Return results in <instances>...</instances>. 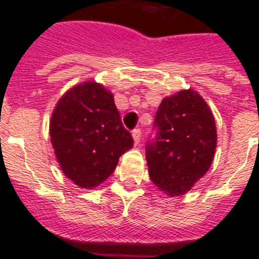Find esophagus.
Returning <instances> with one entry per match:
<instances>
[{
    "mask_svg": "<svg viewBox=\"0 0 259 259\" xmlns=\"http://www.w3.org/2000/svg\"><path fill=\"white\" fill-rule=\"evenodd\" d=\"M132 136H133L134 144H136V145H138V144H140V141H141V130L134 129L133 133H132Z\"/></svg>",
    "mask_w": 259,
    "mask_h": 259,
    "instance_id": "1",
    "label": "esophagus"
}]
</instances>
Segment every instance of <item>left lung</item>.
Listing matches in <instances>:
<instances>
[{"label": "left lung", "mask_w": 259, "mask_h": 259, "mask_svg": "<svg viewBox=\"0 0 259 259\" xmlns=\"http://www.w3.org/2000/svg\"><path fill=\"white\" fill-rule=\"evenodd\" d=\"M156 137L146 144L150 180L169 196L188 192L212 164L217 126L212 111L193 90L166 97L158 106Z\"/></svg>", "instance_id": "obj_1"}]
</instances>
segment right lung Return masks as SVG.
Returning a JSON list of instances; mask_svg holds the SVG:
<instances>
[{
    "label": "right lung",
    "mask_w": 259,
    "mask_h": 259,
    "mask_svg": "<svg viewBox=\"0 0 259 259\" xmlns=\"http://www.w3.org/2000/svg\"><path fill=\"white\" fill-rule=\"evenodd\" d=\"M50 134L63 173L80 188L102 184L133 146L113 94L93 80L76 84L59 99Z\"/></svg>",
    "instance_id": "1"
}]
</instances>
